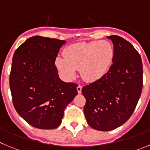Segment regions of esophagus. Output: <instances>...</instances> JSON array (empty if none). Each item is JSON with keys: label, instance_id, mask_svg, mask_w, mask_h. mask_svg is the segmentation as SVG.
Here are the masks:
<instances>
[{"label": "esophagus", "instance_id": "34e87169", "mask_svg": "<svg viewBox=\"0 0 150 150\" xmlns=\"http://www.w3.org/2000/svg\"><path fill=\"white\" fill-rule=\"evenodd\" d=\"M76 89H77V92L79 94H80L82 92V86L80 85H78V86L76 87Z\"/></svg>", "mask_w": 150, "mask_h": 150}]
</instances>
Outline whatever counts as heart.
Returning a JSON list of instances; mask_svg holds the SVG:
<instances>
[{
	"label": "heart",
	"mask_w": 150,
	"mask_h": 150,
	"mask_svg": "<svg viewBox=\"0 0 150 150\" xmlns=\"http://www.w3.org/2000/svg\"><path fill=\"white\" fill-rule=\"evenodd\" d=\"M63 58L58 57L55 66L62 76L71 80L79 70L87 83H94L107 73L114 59V49L107 40L82 42L69 46L64 50Z\"/></svg>",
	"instance_id": "obj_1"
}]
</instances>
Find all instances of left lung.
I'll list each match as a JSON object with an SVG mask.
<instances>
[{"label": "left lung", "instance_id": "obj_1", "mask_svg": "<svg viewBox=\"0 0 150 150\" xmlns=\"http://www.w3.org/2000/svg\"><path fill=\"white\" fill-rule=\"evenodd\" d=\"M107 38L113 43L112 64L101 79L82 89L86 100L87 123L102 132L121 126L131 117L143 88V64L138 52L120 36Z\"/></svg>", "mask_w": 150, "mask_h": 150}]
</instances>
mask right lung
Instances as JSON below:
<instances>
[{
	"label": "right lung",
	"mask_w": 150,
	"mask_h": 150,
	"mask_svg": "<svg viewBox=\"0 0 150 150\" xmlns=\"http://www.w3.org/2000/svg\"><path fill=\"white\" fill-rule=\"evenodd\" d=\"M66 41L34 36L15 51L10 75L13 106L29 125L53 129L77 95V84L59 78L55 61Z\"/></svg>",
	"instance_id": "obj_1"
}]
</instances>
